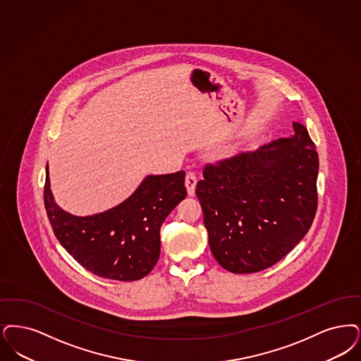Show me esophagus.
<instances>
[{"instance_id":"obj_1","label":"esophagus","mask_w":361,"mask_h":361,"mask_svg":"<svg viewBox=\"0 0 361 361\" xmlns=\"http://www.w3.org/2000/svg\"><path fill=\"white\" fill-rule=\"evenodd\" d=\"M196 184H197V177H196L195 172H188L187 177H185V187H187L189 196H195Z\"/></svg>"}]
</instances>
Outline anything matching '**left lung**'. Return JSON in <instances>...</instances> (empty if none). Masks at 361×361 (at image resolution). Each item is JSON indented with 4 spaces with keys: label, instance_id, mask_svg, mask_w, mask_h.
<instances>
[{
    "label": "left lung",
    "instance_id": "8db88e82",
    "mask_svg": "<svg viewBox=\"0 0 361 361\" xmlns=\"http://www.w3.org/2000/svg\"><path fill=\"white\" fill-rule=\"evenodd\" d=\"M204 168L196 185L208 242L233 274L269 269L302 240L317 211L318 154L306 128Z\"/></svg>",
    "mask_w": 361,
    "mask_h": 361
}]
</instances>
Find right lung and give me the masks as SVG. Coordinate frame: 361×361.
<instances>
[{"mask_svg": "<svg viewBox=\"0 0 361 361\" xmlns=\"http://www.w3.org/2000/svg\"><path fill=\"white\" fill-rule=\"evenodd\" d=\"M44 204L60 245L88 271L107 279L138 281L159 262V228L187 196L185 172L149 174L125 202L95 215L75 216L51 192L47 166Z\"/></svg>", "mask_w": 361, "mask_h": 361, "instance_id": "add662e5", "label": "right lung"}]
</instances>
